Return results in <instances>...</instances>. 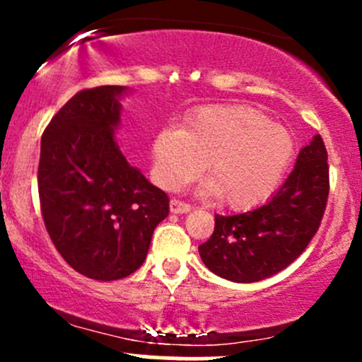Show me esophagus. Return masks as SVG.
I'll use <instances>...</instances> for the list:
<instances>
[{
    "mask_svg": "<svg viewBox=\"0 0 362 362\" xmlns=\"http://www.w3.org/2000/svg\"><path fill=\"white\" fill-rule=\"evenodd\" d=\"M191 204L182 202V199L173 198L170 202V210L173 211V214H187V211H191Z\"/></svg>",
    "mask_w": 362,
    "mask_h": 362,
    "instance_id": "obj_1",
    "label": "esophagus"
}]
</instances>
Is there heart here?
<instances>
[{"label":"heart","instance_id":"1","mask_svg":"<svg viewBox=\"0 0 362 362\" xmlns=\"http://www.w3.org/2000/svg\"><path fill=\"white\" fill-rule=\"evenodd\" d=\"M294 156L286 127L243 105H210L185 117V126H166L152 144L154 178L177 189L198 177L206 163L217 198L231 210L266 203Z\"/></svg>","mask_w":362,"mask_h":362}]
</instances>
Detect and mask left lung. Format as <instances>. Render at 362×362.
Wrapping results in <instances>:
<instances>
[{"label":"left lung","instance_id":"obj_1","mask_svg":"<svg viewBox=\"0 0 362 362\" xmlns=\"http://www.w3.org/2000/svg\"><path fill=\"white\" fill-rule=\"evenodd\" d=\"M329 196V164L320 134L301 148L293 173L262 206L215 215V228L199 255L210 272L250 284L282 272L319 231Z\"/></svg>","mask_w":362,"mask_h":362}]
</instances>
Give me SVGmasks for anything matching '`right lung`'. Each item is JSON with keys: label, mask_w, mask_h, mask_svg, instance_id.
I'll return each mask as SVG.
<instances>
[{"label": "right lung", "mask_w": 362, "mask_h": 362, "mask_svg": "<svg viewBox=\"0 0 362 362\" xmlns=\"http://www.w3.org/2000/svg\"><path fill=\"white\" fill-rule=\"evenodd\" d=\"M122 86L76 93L42 134L38 194L47 233L80 275L119 280L144 264L170 198L131 166L113 138Z\"/></svg>", "instance_id": "add662e5"}]
</instances>
